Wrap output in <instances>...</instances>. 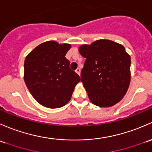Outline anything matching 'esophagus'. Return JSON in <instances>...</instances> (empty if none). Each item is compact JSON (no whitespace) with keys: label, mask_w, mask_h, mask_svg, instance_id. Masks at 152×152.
Instances as JSON below:
<instances>
[{"label":"esophagus","mask_w":152,"mask_h":152,"mask_svg":"<svg viewBox=\"0 0 152 152\" xmlns=\"http://www.w3.org/2000/svg\"><path fill=\"white\" fill-rule=\"evenodd\" d=\"M75 72H76V73H77L78 75H80V68H77V69L75 70Z\"/></svg>","instance_id":"obj_1"}]
</instances>
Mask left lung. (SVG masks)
Wrapping results in <instances>:
<instances>
[{
  "instance_id": "1",
  "label": "left lung",
  "mask_w": 152,
  "mask_h": 152,
  "mask_svg": "<svg viewBox=\"0 0 152 152\" xmlns=\"http://www.w3.org/2000/svg\"><path fill=\"white\" fill-rule=\"evenodd\" d=\"M79 52L86 58L80 78L91 102L105 107L121 101L131 77V58L124 46L100 39L90 45H82Z\"/></svg>"
}]
</instances>
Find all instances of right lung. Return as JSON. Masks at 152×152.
Here are the masks:
<instances>
[{
	"instance_id": "right-lung-1",
	"label": "right lung",
	"mask_w": 152,
	"mask_h": 152,
	"mask_svg": "<svg viewBox=\"0 0 152 152\" xmlns=\"http://www.w3.org/2000/svg\"><path fill=\"white\" fill-rule=\"evenodd\" d=\"M71 45L45 42L26 56L24 80L29 91L39 104L50 108L65 105L80 77L69 68L65 56Z\"/></svg>"
}]
</instances>
